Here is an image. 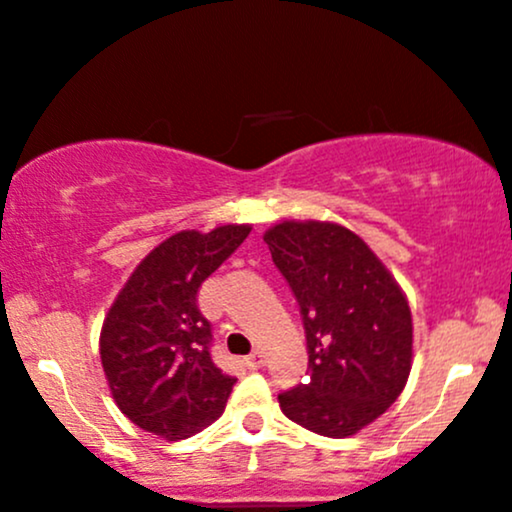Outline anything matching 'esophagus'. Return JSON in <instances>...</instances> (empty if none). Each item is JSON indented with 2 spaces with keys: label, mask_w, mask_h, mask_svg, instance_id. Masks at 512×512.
<instances>
[{
  "label": "esophagus",
  "mask_w": 512,
  "mask_h": 512,
  "mask_svg": "<svg viewBox=\"0 0 512 512\" xmlns=\"http://www.w3.org/2000/svg\"><path fill=\"white\" fill-rule=\"evenodd\" d=\"M244 364L249 366V369H261V366L266 364V354H263V352H251L249 357H244Z\"/></svg>",
  "instance_id": "34e87169"
}]
</instances>
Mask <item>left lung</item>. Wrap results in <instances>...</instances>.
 Listing matches in <instances>:
<instances>
[{"instance_id":"8db88e82","label":"left lung","mask_w":512,"mask_h":512,"mask_svg":"<svg viewBox=\"0 0 512 512\" xmlns=\"http://www.w3.org/2000/svg\"><path fill=\"white\" fill-rule=\"evenodd\" d=\"M299 304L309 369L280 393L285 417L328 438L357 434L400 398L412 369V314L357 234L335 222H280L266 232Z\"/></svg>"}]
</instances>
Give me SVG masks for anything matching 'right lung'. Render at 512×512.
<instances>
[{
  "label": "right lung",
  "instance_id": "obj_1",
  "mask_svg": "<svg viewBox=\"0 0 512 512\" xmlns=\"http://www.w3.org/2000/svg\"><path fill=\"white\" fill-rule=\"evenodd\" d=\"M249 225L177 232L138 263L102 323L100 357L117 407L143 431L179 441L220 417L237 378L210 359L201 282L249 237Z\"/></svg>",
  "mask_w": 512,
  "mask_h": 512
}]
</instances>
